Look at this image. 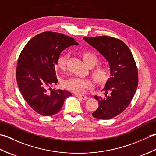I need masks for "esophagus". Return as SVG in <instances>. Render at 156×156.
I'll use <instances>...</instances> for the list:
<instances>
[{
	"label": "esophagus",
	"instance_id": "34e87169",
	"mask_svg": "<svg viewBox=\"0 0 156 156\" xmlns=\"http://www.w3.org/2000/svg\"><path fill=\"white\" fill-rule=\"evenodd\" d=\"M75 96H76V97H78V98H82V100H87V99L88 98V97H87V96L83 95V94H75Z\"/></svg>",
	"mask_w": 156,
	"mask_h": 156
}]
</instances>
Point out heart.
<instances>
[{"mask_svg": "<svg viewBox=\"0 0 156 156\" xmlns=\"http://www.w3.org/2000/svg\"><path fill=\"white\" fill-rule=\"evenodd\" d=\"M80 55L82 60L89 68H92L98 62L97 56L93 53L84 51L80 52ZM68 59V55L64 54L59 56L57 66L61 69H64ZM110 69L107 66H97L92 69L91 74L94 80L98 84H104L110 78ZM64 86L68 90L74 92H83L87 89L92 87L91 80L89 78H82L79 77H71L64 81Z\"/></svg>", "mask_w": 156, "mask_h": 156, "instance_id": "heart-1", "label": "heart"}]
</instances>
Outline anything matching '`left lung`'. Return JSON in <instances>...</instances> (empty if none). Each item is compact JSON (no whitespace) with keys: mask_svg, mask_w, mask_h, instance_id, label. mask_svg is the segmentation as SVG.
<instances>
[{"mask_svg":"<svg viewBox=\"0 0 156 156\" xmlns=\"http://www.w3.org/2000/svg\"><path fill=\"white\" fill-rule=\"evenodd\" d=\"M107 59L111 78L106 83L105 97L94 96L98 107L93 113L99 119H111L127 108L137 90L138 74L136 64L130 49L120 39L108 36L84 37Z\"/></svg>","mask_w":156,"mask_h":156,"instance_id":"1","label":"left lung"}]
</instances>
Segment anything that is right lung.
<instances>
[{
	"label": "right lung",
	"mask_w": 156,
	"mask_h": 156,
	"mask_svg": "<svg viewBox=\"0 0 156 156\" xmlns=\"http://www.w3.org/2000/svg\"><path fill=\"white\" fill-rule=\"evenodd\" d=\"M78 45L69 36L45 31L33 37L22 50L16 67V81L23 98L39 115L58 113L65 99L72 95L68 90H55L51 87L58 83L55 66L62 51Z\"/></svg>",
	"instance_id": "obj_1"
}]
</instances>
